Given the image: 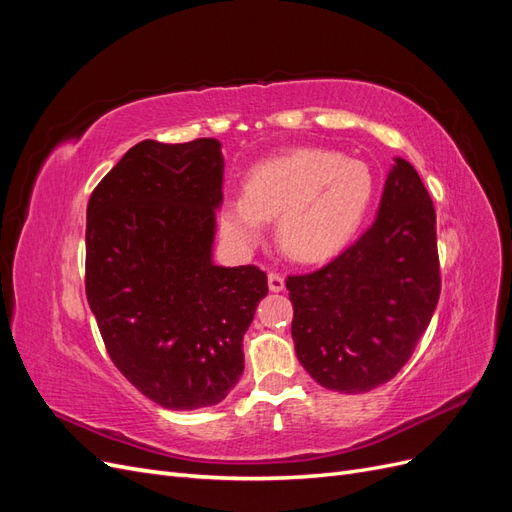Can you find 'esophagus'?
I'll list each match as a JSON object with an SVG mask.
<instances>
[{
	"label": "esophagus",
	"instance_id": "esophagus-1",
	"mask_svg": "<svg viewBox=\"0 0 512 512\" xmlns=\"http://www.w3.org/2000/svg\"><path fill=\"white\" fill-rule=\"evenodd\" d=\"M269 290L282 292L284 290V277L280 273H269Z\"/></svg>",
	"mask_w": 512,
	"mask_h": 512
}]
</instances>
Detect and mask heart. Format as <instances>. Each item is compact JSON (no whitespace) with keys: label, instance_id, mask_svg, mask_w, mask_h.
Returning <instances> with one entry per match:
<instances>
[{"label":"heart","instance_id":"heart-1","mask_svg":"<svg viewBox=\"0 0 512 512\" xmlns=\"http://www.w3.org/2000/svg\"><path fill=\"white\" fill-rule=\"evenodd\" d=\"M376 183L371 170L327 149H294L258 164L245 194H232L220 211L224 239L250 252L277 218V243L299 262L337 256L363 226Z\"/></svg>","mask_w":512,"mask_h":512}]
</instances>
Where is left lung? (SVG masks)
Masks as SVG:
<instances>
[{"mask_svg":"<svg viewBox=\"0 0 512 512\" xmlns=\"http://www.w3.org/2000/svg\"><path fill=\"white\" fill-rule=\"evenodd\" d=\"M286 288L294 352L320 386L354 395L395 378L440 297L436 209L414 166L395 158L374 224Z\"/></svg>","mask_w":512,"mask_h":512,"instance_id":"1","label":"left lung"}]
</instances>
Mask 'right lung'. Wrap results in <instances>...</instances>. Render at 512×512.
Wrapping results in <instances>:
<instances>
[{
	"instance_id": "right-lung-1",
	"label": "right lung",
	"mask_w": 512,
	"mask_h": 512,
	"mask_svg": "<svg viewBox=\"0 0 512 512\" xmlns=\"http://www.w3.org/2000/svg\"><path fill=\"white\" fill-rule=\"evenodd\" d=\"M218 138L143 141L87 205L85 292L115 367L168 410L220 404L243 374V335L267 273L213 262Z\"/></svg>"
}]
</instances>
